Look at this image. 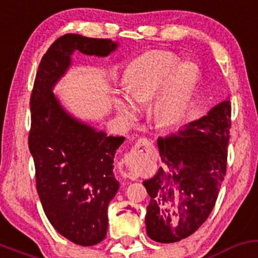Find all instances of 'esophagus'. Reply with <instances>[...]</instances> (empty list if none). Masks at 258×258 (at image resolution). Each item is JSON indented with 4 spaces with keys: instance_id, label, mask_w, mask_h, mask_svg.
I'll use <instances>...</instances> for the list:
<instances>
[{
    "instance_id": "esophagus-1",
    "label": "esophagus",
    "mask_w": 258,
    "mask_h": 258,
    "mask_svg": "<svg viewBox=\"0 0 258 258\" xmlns=\"http://www.w3.org/2000/svg\"><path fill=\"white\" fill-rule=\"evenodd\" d=\"M151 145V141L149 139H146V138H140L139 140L135 143V146L132 149L128 155V159L129 160H135L138 159V157H140L141 155H143V149H148L149 146ZM123 173L125 174L126 177H129V178L134 179L135 177H137V172H135L134 170H133L132 167H130L129 165H126L125 170L123 171Z\"/></svg>"
}]
</instances>
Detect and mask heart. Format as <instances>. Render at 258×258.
<instances>
[{
    "instance_id": "obj_1",
    "label": "heart",
    "mask_w": 258,
    "mask_h": 258,
    "mask_svg": "<svg viewBox=\"0 0 258 258\" xmlns=\"http://www.w3.org/2000/svg\"><path fill=\"white\" fill-rule=\"evenodd\" d=\"M199 80L195 62L182 61L168 50H151L130 63L126 73L129 90H123L118 110L129 120L140 113L137 103L154 101V115L162 125H172L184 118Z\"/></svg>"
}]
</instances>
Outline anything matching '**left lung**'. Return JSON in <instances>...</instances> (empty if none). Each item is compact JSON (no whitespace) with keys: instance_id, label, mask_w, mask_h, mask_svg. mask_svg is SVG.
I'll return each instance as SVG.
<instances>
[{"instance_id":"obj_1","label":"left lung","mask_w":258,"mask_h":258,"mask_svg":"<svg viewBox=\"0 0 258 258\" xmlns=\"http://www.w3.org/2000/svg\"><path fill=\"white\" fill-rule=\"evenodd\" d=\"M230 117L226 98L177 133L157 139L163 165L143 182L150 196L145 217L150 239L177 242L209 217L225 176Z\"/></svg>"}]
</instances>
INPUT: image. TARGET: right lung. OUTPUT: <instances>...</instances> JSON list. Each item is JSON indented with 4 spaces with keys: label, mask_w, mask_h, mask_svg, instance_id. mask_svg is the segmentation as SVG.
I'll list each match as a JSON object with an SVG mask.
<instances>
[{
    "label": "right lung",
    "mask_w": 258,
    "mask_h": 258,
    "mask_svg": "<svg viewBox=\"0 0 258 258\" xmlns=\"http://www.w3.org/2000/svg\"><path fill=\"white\" fill-rule=\"evenodd\" d=\"M118 45L110 39L62 35L41 59L30 97L29 150L41 206L55 230L81 246L106 237L108 204L119 189L113 162L125 138L108 137L74 117L52 90L70 69L75 51L104 57Z\"/></svg>",
    "instance_id": "right-lung-1"
}]
</instances>
